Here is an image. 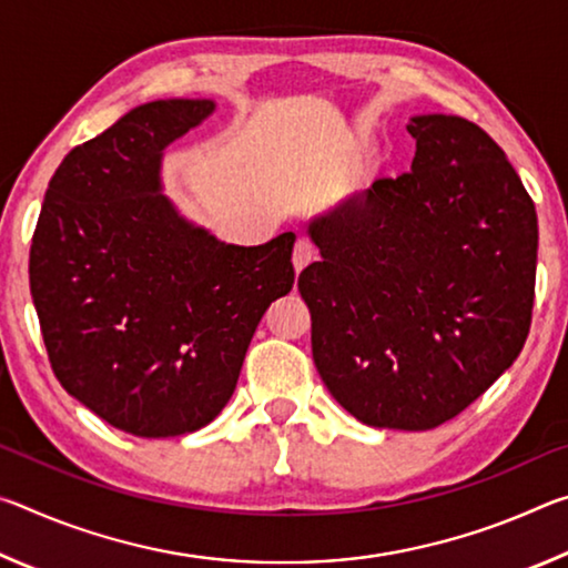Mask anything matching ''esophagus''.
Instances as JSON below:
<instances>
[{"instance_id": "esophagus-1", "label": "esophagus", "mask_w": 568, "mask_h": 568, "mask_svg": "<svg viewBox=\"0 0 568 568\" xmlns=\"http://www.w3.org/2000/svg\"><path fill=\"white\" fill-rule=\"evenodd\" d=\"M315 257H318V250L307 237H297L295 240V250H293V267L295 273H301L305 265H311Z\"/></svg>"}]
</instances>
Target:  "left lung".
Wrapping results in <instances>:
<instances>
[{
	"mask_svg": "<svg viewBox=\"0 0 568 568\" xmlns=\"http://www.w3.org/2000/svg\"><path fill=\"white\" fill-rule=\"evenodd\" d=\"M410 172L307 227L323 261L297 291L331 396L365 426L430 430L521 353L538 225L504 150L458 114H420Z\"/></svg>",
	"mask_w": 568,
	"mask_h": 568,
	"instance_id": "left-lung-1",
	"label": "left lung"
}]
</instances>
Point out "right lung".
<instances>
[{
    "label": "right lung",
    "mask_w": 568,
    "mask_h": 568,
    "mask_svg": "<svg viewBox=\"0 0 568 568\" xmlns=\"http://www.w3.org/2000/svg\"><path fill=\"white\" fill-rule=\"evenodd\" d=\"M210 100H158L70 150L47 187L30 287L62 388L110 426L168 438L235 390L267 305L291 293L293 233L225 245L160 195V155Z\"/></svg>",
    "instance_id": "obj_1"
}]
</instances>
